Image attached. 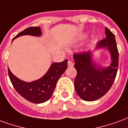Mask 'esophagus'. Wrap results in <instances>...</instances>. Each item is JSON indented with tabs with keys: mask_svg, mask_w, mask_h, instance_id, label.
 Listing matches in <instances>:
<instances>
[{
	"mask_svg": "<svg viewBox=\"0 0 128 128\" xmlns=\"http://www.w3.org/2000/svg\"><path fill=\"white\" fill-rule=\"evenodd\" d=\"M73 65H74V63H73V62L70 61V60H68V66H73Z\"/></svg>",
	"mask_w": 128,
	"mask_h": 128,
	"instance_id": "34e87169",
	"label": "esophagus"
}]
</instances>
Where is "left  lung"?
Instances as JSON below:
<instances>
[{"label":"left lung","mask_w":128,"mask_h":128,"mask_svg":"<svg viewBox=\"0 0 128 128\" xmlns=\"http://www.w3.org/2000/svg\"><path fill=\"white\" fill-rule=\"evenodd\" d=\"M106 37L98 42V48H108L112 62L109 67L102 68L93 64L90 52L74 53V67L77 70L74 85L77 94L86 101H94L101 98L110 89L116 76L118 67V51L115 36L105 28Z\"/></svg>","instance_id":"1"}]
</instances>
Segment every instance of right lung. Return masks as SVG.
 <instances>
[{
    "instance_id": "1",
    "label": "right lung",
    "mask_w": 128,
    "mask_h": 128,
    "mask_svg": "<svg viewBox=\"0 0 128 128\" xmlns=\"http://www.w3.org/2000/svg\"><path fill=\"white\" fill-rule=\"evenodd\" d=\"M26 34L39 36L42 34L39 27H30L18 34L14 39ZM68 60L55 62L52 64L46 75L38 80L25 82L18 79L8 68V75L15 90L26 100L33 103H42L52 96L57 82L67 68Z\"/></svg>"
}]
</instances>
